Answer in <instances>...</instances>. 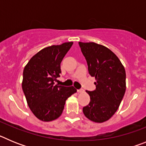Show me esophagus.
<instances>
[{"instance_id": "obj_1", "label": "esophagus", "mask_w": 146, "mask_h": 146, "mask_svg": "<svg viewBox=\"0 0 146 146\" xmlns=\"http://www.w3.org/2000/svg\"><path fill=\"white\" fill-rule=\"evenodd\" d=\"M77 92L79 93H83L84 92V90H83V89H78V90H77Z\"/></svg>"}]
</instances>
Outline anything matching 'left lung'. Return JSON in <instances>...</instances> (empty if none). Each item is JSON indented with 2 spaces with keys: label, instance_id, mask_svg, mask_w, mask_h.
I'll return each instance as SVG.
<instances>
[{
  "label": "left lung",
  "instance_id": "left-lung-1",
  "mask_svg": "<svg viewBox=\"0 0 146 146\" xmlns=\"http://www.w3.org/2000/svg\"><path fill=\"white\" fill-rule=\"evenodd\" d=\"M87 61L88 72L94 77L96 89L86 91L90 102L82 108L86 118L102 123L113 116L119 108L126 91V72L115 54L94 42H79Z\"/></svg>",
  "mask_w": 146,
  "mask_h": 146
}]
</instances>
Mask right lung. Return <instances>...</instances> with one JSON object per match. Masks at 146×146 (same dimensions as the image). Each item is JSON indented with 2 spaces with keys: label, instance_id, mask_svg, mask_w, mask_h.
<instances>
[{
  "label": "right lung",
  "instance_id": "1",
  "mask_svg": "<svg viewBox=\"0 0 146 146\" xmlns=\"http://www.w3.org/2000/svg\"><path fill=\"white\" fill-rule=\"evenodd\" d=\"M73 44L65 42L40 50L31 58L23 70L22 88L28 105L42 121L57 119L63 113L66 100L77 92L73 86L55 85L61 73L60 63Z\"/></svg>",
  "mask_w": 146,
  "mask_h": 146
}]
</instances>
